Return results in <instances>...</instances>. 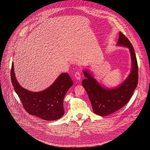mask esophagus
I'll return each instance as SVG.
<instances>
[{
	"label": "esophagus",
	"mask_w": 150,
	"mask_h": 150,
	"mask_svg": "<svg viewBox=\"0 0 150 150\" xmlns=\"http://www.w3.org/2000/svg\"><path fill=\"white\" fill-rule=\"evenodd\" d=\"M74 77L77 80H79L80 81L81 80V74L79 72H76L74 74Z\"/></svg>",
	"instance_id": "34e87169"
}]
</instances>
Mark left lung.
<instances>
[{"label": "left lung", "instance_id": "8db88e82", "mask_svg": "<svg viewBox=\"0 0 150 150\" xmlns=\"http://www.w3.org/2000/svg\"><path fill=\"white\" fill-rule=\"evenodd\" d=\"M117 46L129 48L131 59L130 73L119 85L106 88L100 83L89 70H83L86 79L82 80V85L88 93L94 112L100 116L109 115L127 104L138 85V68L134 49L130 41L121 32Z\"/></svg>", "mask_w": 150, "mask_h": 150}]
</instances>
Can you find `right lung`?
Masks as SVG:
<instances>
[{"mask_svg":"<svg viewBox=\"0 0 150 150\" xmlns=\"http://www.w3.org/2000/svg\"><path fill=\"white\" fill-rule=\"evenodd\" d=\"M11 78L14 90L29 114L45 120H59L64 115L63 100L73 84L68 73L60 74L50 86L36 92L27 90L19 83L15 76L13 62Z\"/></svg>","mask_w":150,"mask_h":150,"instance_id":"right-lung-1","label":"right lung"}]
</instances>
